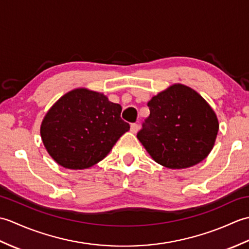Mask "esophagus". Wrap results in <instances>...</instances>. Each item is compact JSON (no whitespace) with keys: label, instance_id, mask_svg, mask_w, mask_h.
<instances>
[{"label":"esophagus","instance_id":"1","mask_svg":"<svg viewBox=\"0 0 249 249\" xmlns=\"http://www.w3.org/2000/svg\"><path fill=\"white\" fill-rule=\"evenodd\" d=\"M138 129H139V125L138 124H136V123H133L130 125V131L131 133H134V134H136L137 131H138Z\"/></svg>","mask_w":249,"mask_h":249}]
</instances>
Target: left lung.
Returning a JSON list of instances; mask_svg holds the SVG:
<instances>
[{
  "label": "left lung",
  "mask_w": 249,
  "mask_h": 249,
  "mask_svg": "<svg viewBox=\"0 0 249 249\" xmlns=\"http://www.w3.org/2000/svg\"><path fill=\"white\" fill-rule=\"evenodd\" d=\"M150 115L137 138L153 160L170 169L188 168L212 151L218 133L213 109L200 95L183 84H174L153 97Z\"/></svg>",
  "instance_id": "8db88e82"
}]
</instances>
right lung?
<instances>
[{"label":"right lung","instance_id":"right-lung-1","mask_svg":"<svg viewBox=\"0 0 249 249\" xmlns=\"http://www.w3.org/2000/svg\"><path fill=\"white\" fill-rule=\"evenodd\" d=\"M122 107L104 94L77 89L52 106L40 135L50 156L64 168L86 169L107 156L129 130L121 119Z\"/></svg>","mask_w":249,"mask_h":249}]
</instances>
